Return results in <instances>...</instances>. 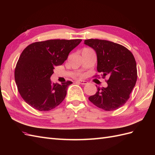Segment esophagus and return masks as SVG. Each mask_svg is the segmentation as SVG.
Segmentation results:
<instances>
[{
	"label": "esophagus",
	"mask_w": 155,
	"mask_h": 155,
	"mask_svg": "<svg viewBox=\"0 0 155 155\" xmlns=\"http://www.w3.org/2000/svg\"><path fill=\"white\" fill-rule=\"evenodd\" d=\"M76 82L78 83H79V84H81V85H87V84L88 83L87 81H82V80H79V81H77Z\"/></svg>",
	"instance_id": "esophagus-1"
}]
</instances>
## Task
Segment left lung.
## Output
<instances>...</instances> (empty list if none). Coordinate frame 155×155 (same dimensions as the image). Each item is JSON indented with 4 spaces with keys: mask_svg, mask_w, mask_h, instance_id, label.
<instances>
[{
    "mask_svg": "<svg viewBox=\"0 0 155 155\" xmlns=\"http://www.w3.org/2000/svg\"><path fill=\"white\" fill-rule=\"evenodd\" d=\"M84 43L96 51L97 72L102 74L103 78H109L106 81L108 86L98 87L88 100L106 111L119 109L129 100L137 80L134 55L125 46L109 41L91 39Z\"/></svg>",
    "mask_w": 155,
    "mask_h": 155,
    "instance_id": "left-lung-1",
    "label": "left lung"
}]
</instances>
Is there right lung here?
Wrapping results in <instances>:
<instances>
[{
  "label": "right lung",
  "instance_id": "add662e5",
  "mask_svg": "<svg viewBox=\"0 0 155 155\" xmlns=\"http://www.w3.org/2000/svg\"><path fill=\"white\" fill-rule=\"evenodd\" d=\"M81 39H51L35 42L22 51L15 69L18 91L28 104L40 111H48L61 103L72 82L52 83L55 66L61 65Z\"/></svg>",
  "mask_w": 155,
  "mask_h": 155
}]
</instances>
